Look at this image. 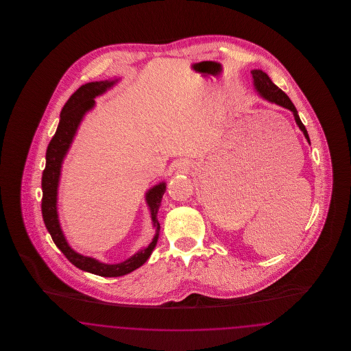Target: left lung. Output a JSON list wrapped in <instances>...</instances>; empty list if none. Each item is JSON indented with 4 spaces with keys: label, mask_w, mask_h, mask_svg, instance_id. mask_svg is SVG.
I'll list each match as a JSON object with an SVG mask.
<instances>
[{
    "label": "left lung",
    "mask_w": 351,
    "mask_h": 351,
    "mask_svg": "<svg viewBox=\"0 0 351 351\" xmlns=\"http://www.w3.org/2000/svg\"><path fill=\"white\" fill-rule=\"evenodd\" d=\"M251 75H252V84H254V88H255L256 93H258L263 100L268 101V102H271V104H276V105H279V106H282V108H285V109L291 110L292 114H293V117H295V121H296V125L299 126V129H300L302 134H304L305 139H306L308 143L311 145V139H309L308 132H306L305 126L302 125L300 117H299V114H298V110H296L295 105L292 104V101L289 100V97L284 93L283 90H282L279 86H276L275 84L271 82V79L268 77L267 73L263 72L262 69H252V71H251Z\"/></svg>",
    "instance_id": "1"
}]
</instances>
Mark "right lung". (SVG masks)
<instances>
[{
  "instance_id": "obj_1",
  "label": "right lung",
  "mask_w": 351,
  "mask_h": 351,
  "mask_svg": "<svg viewBox=\"0 0 351 351\" xmlns=\"http://www.w3.org/2000/svg\"><path fill=\"white\" fill-rule=\"evenodd\" d=\"M118 82L119 77H114L113 80L110 79L104 82L84 84L68 99L60 112V121L56 133L52 136L50 145L47 147L46 168L42 175V216L53 243L66 255V258L73 266L83 269L85 272H90L104 278H116L130 274L134 269L145 265L146 261L150 258L159 238L160 223L158 221V210L162 202V197L166 192V182L151 186L146 192L145 199L150 209L151 221L155 229V235L146 247L136 251L134 255L123 262L109 265L101 262L96 258L79 254L69 246L66 235L62 230L58 215V192L64 158L67 156L68 151L72 146V142L77 134L85 114L96 106L95 99L104 95L106 90L112 89Z\"/></svg>"
}]
</instances>
